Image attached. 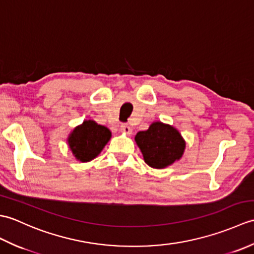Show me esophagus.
I'll return each mask as SVG.
<instances>
[{
  "label": "esophagus",
  "mask_w": 254,
  "mask_h": 254,
  "mask_svg": "<svg viewBox=\"0 0 254 254\" xmlns=\"http://www.w3.org/2000/svg\"><path fill=\"white\" fill-rule=\"evenodd\" d=\"M120 130H121V132L122 133H124V134H127V135H130V134H132V128H131V127L128 126V124H122V126L120 127Z\"/></svg>",
  "instance_id": "1"
}]
</instances>
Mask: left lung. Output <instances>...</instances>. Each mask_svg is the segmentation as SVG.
<instances>
[{
  "label": "left lung",
  "instance_id": "1",
  "mask_svg": "<svg viewBox=\"0 0 254 254\" xmlns=\"http://www.w3.org/2000/svg\"><path fill=\"white\" fill-rule=\"evenodd\" d=\"M135 141L145 163L157 169L165 168L180 159L186 147L180 133L161 122H154L148 130L138 132Z\"/></svg>",
  "mask_w": 254,
  "mask_h": 254
}]
</instances>
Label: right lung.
Here are the masks:
<instances>
[{"mask_svg":"<svg viewBox=\"0 0 254 254\" xmlns=\"http://www.w3.org/2000/svg\"><path fill=\"white\" fill-rule=\"evenodd\" d=\"M111 137L109 128L95 121H84L68 137L69 148L78 160L89 161L98 155Z\"/></svg>","mask_w":254,"mask_h":254,"instance_id":"1","label":"right lung"}]
</instances>
